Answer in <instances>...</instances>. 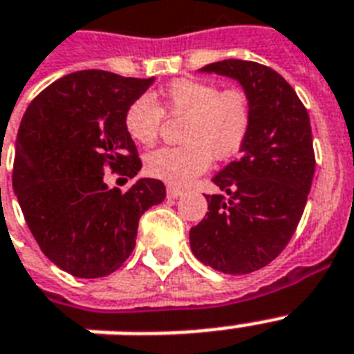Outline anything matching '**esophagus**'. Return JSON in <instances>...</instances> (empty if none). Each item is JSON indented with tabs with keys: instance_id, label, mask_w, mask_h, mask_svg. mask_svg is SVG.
<instances>
[{
	"instance_id": "esophagus-1",
	"label": "esophagus",
	"mask_w": 354,
	"mask_h": 354,
	"mask_svg": "<svg viewBox=\"0 0 354 354\" xmlns=\"http://www.w3.org/2000/svg\"><path fill=\"white\" fill-rule=\"evenodd\" d=\"M182 194H183L182 189H176V187H167V196H169V198H171V200L180 198V196H182Z\"/></svg>"
}]
</instances>
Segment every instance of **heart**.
Listing matches in <instances>:
<instances>
[{
	"label": "heart",
	"instance_id": "1",
	"mask_svg": "<svg viewBox=\"0 0 354 354\" xmlns=\"http://www.w3.org/2000/svg\"><path fill=\"white\" fill-rule=\"evenodd\" d=\"M165 110L187 118L182 147H163L145 158V172L169 183L185 187L205 172L211 158L230 160L246 143L252 130V101L244 90H222L215 82L176 79L161 91ZM163 110L149 95L138 97L124 112V130L132 141L152 145L160 133Z\"/></svg>",
	"mask_w": 354,
	"mask_h": 354
}]
</instances>
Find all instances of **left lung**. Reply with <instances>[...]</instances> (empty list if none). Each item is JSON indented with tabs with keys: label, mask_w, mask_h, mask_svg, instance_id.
Segmentation results:
<instances>
[{
	"label": "left lung",
	"mask_w": 354,
	"mask_h": 354,
	"mask_svg": "<svg viewBox=\"0 0 354 354\" xmlns=\"http://www.w3.org/2000/svg\"><path fill=\"white\" fill-rule=\"evenodd\" d=\"M200 73L236 80L252 101V130L241 158L222 169L204 221L191 227L194 257L222 274L242 275L279 255L296 232L314 178L308 113L277 71L227 58Z\"/></svg>",
	"instance_id": "left-lung-1"
}]
</instances>
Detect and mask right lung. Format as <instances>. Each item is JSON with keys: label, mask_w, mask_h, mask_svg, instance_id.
I'll use <instances>...</instances> for the list:
<instances>
[{"label": "right lung", "mask_w": 354, "mask_h": 354, "mask_svg": "<svg viewBox=\"0 0 354 354\" xmlns=\"http://www.w3.org/2000/svg\"><path fill=\"white\" fill-rule=\"evenodd\" d=\"M152 84L154 77L77 71L41 91L21 119L14 194L41 252L75 277H104L122 266L141 215L165 200L154 178H139L124 193L104 182L108 171L128 178L141 171L124 112Z\"/></svg>", "instance_id": "1"}]
</instances>
